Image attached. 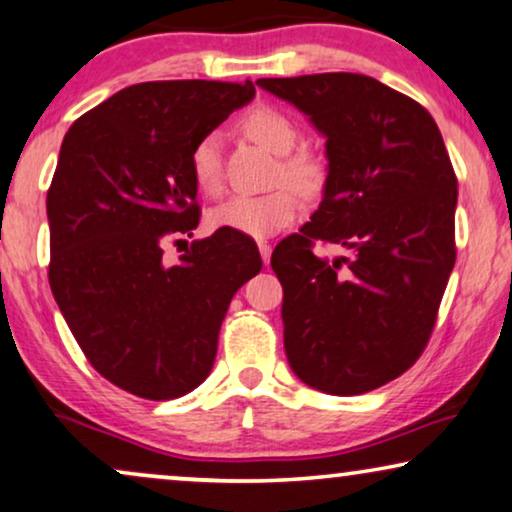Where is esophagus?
Segmentation results:
<instances>
[{"mask_svg": "<svg viewBox=\"0 0 512 512\" xmlns=\"http://www.w3.org/2000/svg\"><path fill=\"white\" fill-rule=\"evenodd\" d=\"M257 248H260V255H262V262L267 264L269 257H271V245L267 241H260L257 243Z\"/></svg>", "mask_w": 512, "mask_h": 512, "instance_id": "34e87169", "label": "esophagus"}]
</instances>
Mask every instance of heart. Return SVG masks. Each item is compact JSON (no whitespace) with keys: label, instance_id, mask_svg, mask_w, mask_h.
Listing matches in <instances>:
<instances>
[{"label":"heart","instance_id":"b5f03b06","mask_svg":"<svg viewBox=\"0 0 512 512\" xmlns=\"http://www.w3.org/2000/svg\"><path fill=\"white\" fill-rule=\"evenodd\" d=\"M241 131L250 140L267 147L269 152L283 156L281 170H278L281 180L290 182L306 194H313L323 185L325 170L316 156L306 152L290 154L297 147L299 133L297 126L283 112L267 105L252 107L241 119ZM189 173L201 194L217 196L222 192L220 133L210 131L194 142L192 152H189ZM299 208H302V201L295 189L281 187L276 192L260 196H231L210 210L208 222L213 229L236 231V234L250 238H269L288 227L299 215Z\"/></svg>","mask_w":512,"mask_h":512}]
</instances>
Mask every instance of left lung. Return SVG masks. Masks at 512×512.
<instances>
[{"label":"left lung","mask_w":512,"mask_h":512,"mask_svg":"<svg viewBox=\"0 0 512 512\" xmlns=\"http://www.w3.org/2000/svg\"><path fill=\"white\" fill-rule=\"evenodd\" d=\"M257 84L309 117L327 156L318 210L271 255L285 356L306 386L367 393L410 370L433 332L456 260L452 161L431 114L365 74ZM316 240L350 255L318 258Z\"/></svg>","instance_id":"8db88e82"}]
</instances>
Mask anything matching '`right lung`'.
<instances>
[{"mask_svg":"<svg viewBox=\"0 0 512 512\" xmlns=\"http://www.w3.org/2000/svg\"><path fill=\"white\" fill-rule=\"evenodd\" d=\"M252 98V81H145L65 133L46 196L49 283L88 363L140 398L208 377L231 297L262 269L255 241L224 229L163 262V245L199 227L194 142Z\"/></svg>","mask_w":512,"mask_h":512,"instance_id":"add662e5","label":"right lung"}]
</instances>
